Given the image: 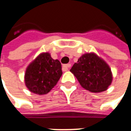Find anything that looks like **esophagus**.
I'll list each match as a JSON object with an SVG mask.
<instances>
[{
	"label": "esophagus",
	"mask_w": 131,
	"mask_h": 131,
	"mask_svg": "<svg viewBox=\"0 0 131 131\" xmlns=\"http://www.w3.org/2000/svg\"><path fill=\"white\" fill-rule=\"evenodd\" d=\"M71 64H66V65H63V71H68L69 68H71Z\"/></svg>",
	"instance_id": "obj_1"
}]
</instances>
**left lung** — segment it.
<instances>
[{"label": "left lung", "mask_w": 131, "mask_h": 131, "mask_svg": "<svg viewBox=\"0 0 131 131\" xmlns=\"http://www.w3.org/2000/svg\"><path fill=\"white\" fill-rule=\"evenodd\" d=\"M70 71L82 88L93 93L105 91L112 81L108 64L94 53L83 54Z\"/></svg>", "instance_id": "obj_1"}]
</instances>
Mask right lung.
<instances>
[{
  "mask_svg": "<svg viewBox=\"0 0 131 131\" xmlns=\"http://www.w3.org/2000/svg\"><path fill=\"white\" fill-rule=\"evenodd\" d=\"M61 63L48 52L41 53L28 66L25 82L33 93L43 95L52 89L62 76Z\"/></svg>",
  "mask_w": 131,
  "mask_h": 131,
  "instance_id": "add662e5",
  "label": "right lung"
}]
</instances>
